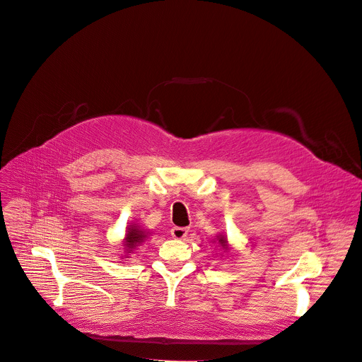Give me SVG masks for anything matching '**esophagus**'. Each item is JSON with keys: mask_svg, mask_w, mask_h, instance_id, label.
<instances>
[{"mask_svg": "<svg viewBox=\"0 0 362 362\" xmlns=\"http://www.w3.org/2000/svg\"><path fill=\"white\" fill-rule=\"evenodd\" d=\"M187 228L186 227H173L172 230H170V234H172V237L173 238H179V240H182V238H185L186 235H187Z\"/></svg>", "mask_w": 362, "mask_h": 362, "instance_id": "obj_1", "label": "esophagus"}]
</instances>
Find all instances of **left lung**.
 Segmentation results:
<instances>
[{
	"label": "left lung",
	"instance_id": "1",
	"mask_svg": "<svg viewBox=\"0 0 362 362\" xmlns=\"http://www.w3.org/2000/svg\"><path fill=\"white\" fill-rule=\"evenodd\" d=\"M212 242H215L216 245H218V247H221L224 250V253H228L231 249H230V245H228V240H227V235L224 234H218L216 235L215 240H212ZM223 256V255H221Z\"/></svg>",
	"mask_w": 362,
	"mask_h": 362
}]
</instances>
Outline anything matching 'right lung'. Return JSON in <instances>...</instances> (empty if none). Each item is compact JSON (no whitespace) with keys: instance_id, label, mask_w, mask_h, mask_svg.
I'll return each instance as SVG.
<instances>
[{"instance_id":"obj_1","label":"right lung","mask_w":362,"mask_h":362,"mask_svg":"<svg viewBox=\"0 0 362 362\" xmlns=\"http://www.w3.org/2000/svg\"><path fill=\"white\" fill-rule=\"evenodd\" d=\"M148 231L144 230L141 226L131 223L127 227L125 237L122 240V246H124V255L120 256V259H128L129 255L134 253V250L144 242V240L148 238Z\"/></svg>"}]
</instances>
